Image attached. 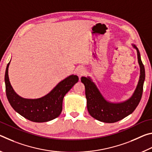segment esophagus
<instances>
[{
    "mask_svg": "<svg viewBox=\"0 0 152 152\" xmlns=\"http://www.w3.org/2000/svg\"><path fill=\"white\" fill-rule=\"evenodd\" d=\"M86 73V70L84 69L83 67H78V68H76V74L80 77L83 76L84 74Z\"/></svg>",
    "mask_w": 152,
    "mask_h": 152,
    "instance_id": "esophagus-1",
    "label": "esophagus"
}]
</instances>
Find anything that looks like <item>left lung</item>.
Returning <instances> with one entry per match:
<instances>
[{
    "label": "left lung",
    "instance_id": "left-lung-1",
    "mask_svg": "<svg viewBox=\"0 0 152 152\" xmlns=\"http://www.w3.org/2000/svg\"><path fill=\"white\" fill-rule=\"evenodd\" d=\"M137 50L138 63L140 68V76L134 92L129 99L121 102H111L107 101L96 84L90 77L81 78L85 86L87 109L89 114L95 119L104 123H115L124 119L134 111L142 96L145 80V68L141 61L140 51L136 45L132 44Z\"/></svg>",
    "mask_w": 152,
    "mask_h": 152
}]
</instances>
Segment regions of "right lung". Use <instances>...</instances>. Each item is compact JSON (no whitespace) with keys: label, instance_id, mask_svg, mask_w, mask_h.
Instances as JSON below:
<instances>
[{"label":"right lung","instance_id":"obj_1","mask_svg":"<svg viewBox=\"0 0 152 152\" xmlns=\"http://www.w3.org/2000/svg\"><path fill=\"white\" fill-rule=\"evenodd\" d=\"M9 64L10 62L7 64L4 76L6 94L15 111L25 119L36 123L47 122L57 118L62 110L64 96L78 82V77L73 74L69 76L42 98L25 99L15 92L10 83L8 74Z\"/></svg>","mask_w":152,"mask_h":152}]
</instances>
